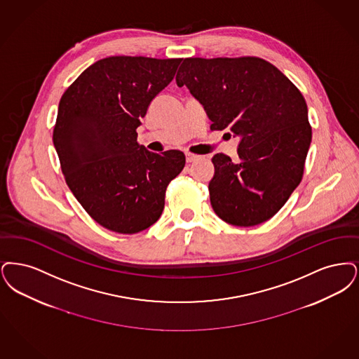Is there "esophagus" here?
<instances>
[{
	"instance_id": "34e87169",
	"label": "esophagus",
	"mask_w": 359,
	"mask_h": 359,
	"mask_svg": "<svg viewBox=\"0 0 359 359\" xmlns=\"http://www.w3.org/2000/svg\"><path fill=\"white\" fill-rule=\"evenodd\" d=\"M185 156H187V163H191V162H194V161H197V159L200 158V156H196V154H191V153H187Z\"/></svg>"
}]
</instances>
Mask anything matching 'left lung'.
Listing matches in <instances>:
<instances>
[{"label":"left lung","mask_w":359,"mask_h":359,"mask_svg":"<svg viewBox=\"0 0 359 359\" xmlns=\"http://www.w3.org/2000/svg\"><path fill=\"white\" fill-rule=\"evenodd\" d=\"M175 81L203 103L210 130L241 140L237 162L225 154L212 159L216 215L234 226L273 217L300 184L311 143L307 104L297 86L256 56L187 57Z\"/></svg>","instance_id":"1"}]
</instances>
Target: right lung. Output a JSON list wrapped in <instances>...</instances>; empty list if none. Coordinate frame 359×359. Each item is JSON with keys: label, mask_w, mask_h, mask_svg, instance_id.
Returning <instances> with one entry per match:
<instances>
[{"label": "right lung", "mask_w": 359, "mask_h": 359, "mask_svg": "<svg viewBox=\"0 0 359 359\" xmlns=\"http://www.w3.org/2000/svg\"><path fill=\"white\" fill-rule=\"evenodd\" d=\"M181 60L106 57L84 69L60 99L53 144L65 182L109 231L133 234L151 226L168 185L185 166L182 151L156 154L137 142L140 118Z\"/></svg>", "instance_id": "obj_1"}]
</instances>
